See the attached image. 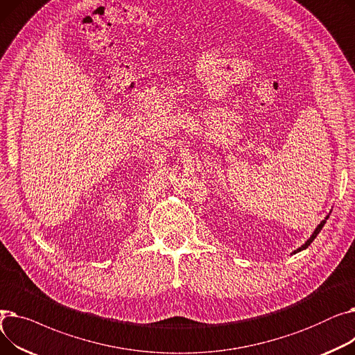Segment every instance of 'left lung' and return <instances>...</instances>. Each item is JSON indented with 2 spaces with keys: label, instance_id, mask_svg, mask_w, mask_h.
Segmentation results:
<instances>
[{
  "label": "left lung",
  "instance_id": "8db88e82",
  "mask_svg": "<svg viewBox=\"0 0 355 355\" xmlns=\"http://www.w3.org/2000/svg\"><path fill=\"white\" fill-rule=\"evenodd\" d=\"M327 218H328V216H327ZM327 218H325V220H322V221L320 223V225H318V227H316V229H315V232L312 233V236H311V237H309V239H308V240L305 241V245H302V246H301L300 249H297V250H295L293 253H297V252H301V250L306 249V248H308V246H309V245L312 243V241L315 240V237H316V236H318V234H320V232L322 230V227H324V225H325V221H327Z\"/></svg>",
  "mask_w": 355,
  "mask_h": 355
}]
</instances>
